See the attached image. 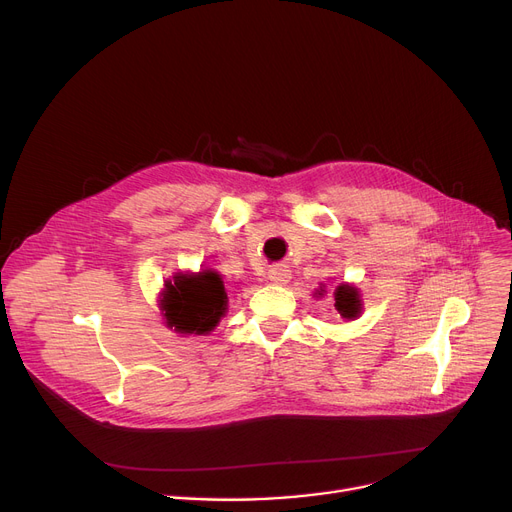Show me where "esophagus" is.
<instances>
[{"mask_svg": "<svg viewBox=\"0 0 512 512\" xmlns=\"http://www.w3.org/2000/svg\"><path fill=\"white\" fill-rule=\"evenodd\" d=\"M268 279L275 285H285L291 279V268L287 264H275L268 268Z\"/></svg>", "mask_w": 512, "mask_h": 512, "instance_id": "esophagus-1", "label": "esophagus"}]
</instances>
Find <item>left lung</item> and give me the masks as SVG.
Instances as JSON below:
<instances>
[{
    "label": "left lung",
    "mask_w": 512,
    "mask_h": 512,
    "mask_svg": "<svg viewBox=\"0 0 512 512\" xmlns=\"http://www.w3.org/2000/svg\"><path fill=\"white\" fill-rule=\"evenodd\" d=\"M318 297L324 295V289L320 287L316 291ZM335 310L345 318V320H353L357 318L359 314H362V299H359V291L353 287V285H347V283H341L337 289H335Z\"/></svg>",
    "instance_id": "1"
}]
</instances>
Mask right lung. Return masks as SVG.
I'll list each match as a JSON object with an SVG mask.
<instances>
[{"instance_id":"obj_1","label":"right lung","mask_w":512,"mask_h":512,"mask_svg":"<svg viewBox=\"0 0 512 512\" xmlns=\"http://www.w3.org/2000/svg\"><path fill=\"white\" fill-rule=\"evenodd\" d=\"M161 310L169 328L182 335H208L227 312V293L215 270L177 273L167 281Z\"/></svg>"}]
</instances>
